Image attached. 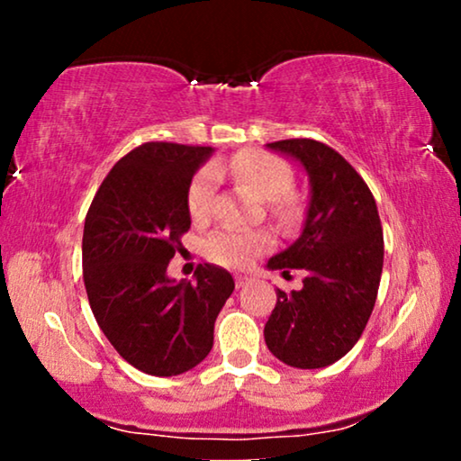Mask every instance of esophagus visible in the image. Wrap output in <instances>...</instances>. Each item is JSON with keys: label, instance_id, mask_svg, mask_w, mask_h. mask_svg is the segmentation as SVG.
I'll list each match as a JSON object with an SVG mask.
<instances>
[{"label": "esophagus", "instance_id": "esophagus-1", "mask_svg": "<svg viewBox=\"0 0 461 461\" xmlns=\"http://www.w3.org/2000/svg\"><path fill=\"white\" fill-rule=\"evenodd\" d=\"M249 283V279L248 276H243V275H237L235 276V285H237V289H241V287H245Z\"/></svg>", "mask_w": 461, "mask_h": 461}]
</instances>
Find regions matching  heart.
<instances>
[{
  "mask_svg": "<svg viewBox=\"0 0 461 461\" xmlns=\"http://www.w3.org/2000/svg\"><path fill=\"white\" fill-rule=\"evenodd\" d=\"M229 172L237 182L254 191L262 201H268L270 210L279 218L294 216V203L289 191L294 188V172L285 161L268 153H241L222 166L203 167L188 186V213L194 222H205L212 216L213 191L220 172ZM273 245L267 230L232 229L220 226L205 239V256L212 262L230 268H243L256 260L262 251Z\"/></svg>",
  "mask_w": 461,
  "mask_h": 461,
  "instance_id": "obj_1",
  "label": "heart"
}]
</instances>
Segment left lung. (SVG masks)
<instances>
[{"instance_id": "left-lung-1", "label": "left lung", "mask_w": 461, "mask_h": 461, "mask_svg": "<svg viewBox=\"0 0 461 461\" xmlns=\"http://www.w3.org/2000/svg\"><path fill=\"white\" fill-rule=\"evenodd\" d=\"M308 176L302 232L270 258L268 270L302 268V289H276L264 325L268 350L289 367L321 369L358 342L374 311L384 264L377 205L365 180L342 155L311 138L267 144Z\"/></svg>"}]
</instances>
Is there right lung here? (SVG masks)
Returning a JSON list of instances; mask_svg holds the SVG:
<instances>
[{
  "instance_id": "add662e5",
  "label": "right lung",
  "mask_w": 461,
  "mask_h": 461,
  "mask_svg": "<svg viewBox=\"0 0 461 461\" xmlns=\"http://www.w3.org/2000/svg\"><path fill=\"white\" fill-rule=\"evenodd\" d=\"M213 149L147 142L119 159L100 185L84 226V283L106 339L149 375H180L213 346V323L235 281L203 264L194 281L167 276L191 229L186 197Z\"/></svg>"
}]
</instances>
